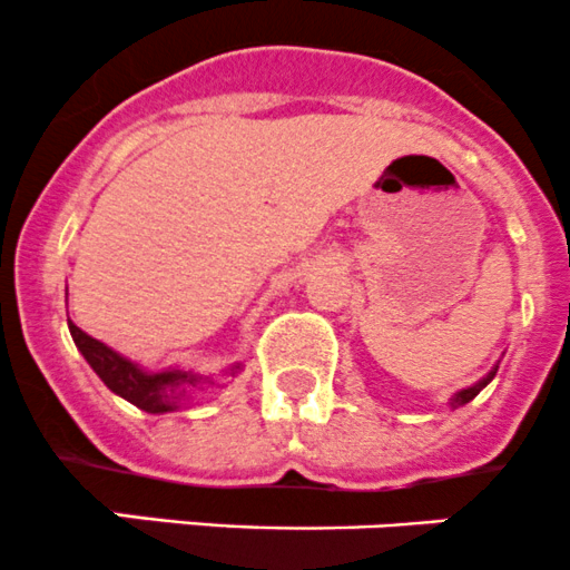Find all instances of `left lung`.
Listing matches in <instances>:
<instances>
[{
	"label": "left lung",
	"mask_w": 570,
	"mask_h": 570,
	"mask_svg": "<svg viewBox=\"0 0 570 570\" xmlns=\"http://www.w3.org/2000/svg\"><path fill=\"white\" fill-rule=\"evenodd\" d=\"M493 375H497V366H493V372H488V375H485V377H482V381H480V383H474V386L463 389V392H458L455 396H452V402H450V405H452V407H461V405H465V402H471V400H474V396H476V394H480V392H482V389H485V386H488V383H491V381H493Z\"/></svg>",
	"instance_id": "1"
}]
</instances>
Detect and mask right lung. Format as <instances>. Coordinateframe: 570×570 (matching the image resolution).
Returning <instances> with one entry per match:
<instances>
[{
    "label": "right lung",
    "instance_id": "right-lung-1",
    "mask_svg": "<svg viewBox=\"0 0 570 570\" xmlns=\"http://www.w3.org/2000/svg\"><path fill=\"white\" fill-rule=\"evenodd\" d=\"M68 331H71L73 344L79 347V353H82L85 361L94 366V372L105 381L109 392L129 400L131 405H137L140 411H148V413L176 411L178 402H181L184 396L195 392L200 383L209 381V377H198L178 370L154 372V375H148V372H142L137 364H131V361H126L124 355L109 350L107 344H101L99 338L79 331L73 322H68ZM237 370L239 366H232V375H237Z\"/></svg>",
    "mask_w": 570,
    "mask_h": 570
}]
</instances>
